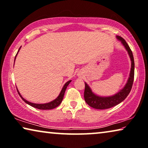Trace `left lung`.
<instances>
[{
	"label": "left lung",
	"mask_w": 148,
	"mask_h": 148,
	"mask_svg": "<svg viewBox=\"0 0 148 148\" xmlns=\"http://www.w3.org/2000/svg\"><path fill=\"white\" fill-rule=\"evenodd\" d=\"M117 38L120 40L122 44L125 47L126 50L127 51L128 54H129L130 59L132 61V68L131 71H130V77L128 79L127 83H126L125 86L124 87L123 89L118 92L115 95L111 96V97H99L96 95L91 91L90 87L86 83H85V91H84V98L85 102L89 105L91 108L97 109V110H105V109H109L116 106V105L120 103L121 102L125 99L129 95L132 88L133 83H134V59L133 56L132 51L131 49L130 48L127 42L123 38L117 36Z\"/></svg>",
	"instance_id": "1"
}]
</instances>
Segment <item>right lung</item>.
<instances>
[{
  "mask_svg": "<svg viewBox=\"0 0 148 148\" xmlns=\"http://www.w3.org/2000/svg\"><path fill=\"white\" fill-rule=\"evenodd\" d=\"M21 49V47H20ZM20 49H18V52L19 51V50H20ZM16 53V55H17ZM16 58V57H15ZM14 61H15V59H14ZM71 81H67V83H65V85H64L63 89H62L61 93H60L59 95L58 96V97H57V99H55V100L52 101L51 102H49V103H44V104H37V103H31L29 101H27L26 99H25L24 98H23L22 96H21V95L20 94V93H19L18 89H17V91H18V95H20V97H21V99H22L26 103L30 105V106L33 107V108H35L37 109H38V110H51V109H54L55 108H57V107H58L60 104H61V103L62 102V100H63V96H64V94H65V90L66 89H67V87L68 86V85L69 84V83H71Z\"/></svg>",
  "mask_w": 148,
  "mask_h": 148,
  "instance_id": "add662e5",
  "label": "right lung"
}]
</instances>
